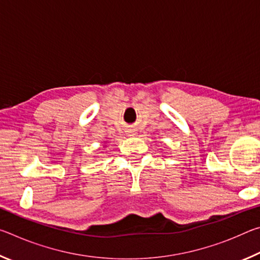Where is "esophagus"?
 Instances as JSON below:
<instances>
[{"instance_id": "obj_1", "label": "esophagus", "mask_w": 260, "mask_h": 260, "mask_svg": "<svg viewBox=\"0 0 260 260\" xmlns=\"http://www.w3.org/2000/svg\"><path fill=\"white\" fill-rule=\"evenodd\" d=\"M132 135H133V134H132Z\"/></svg>"}]
</instances>
